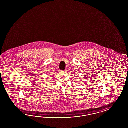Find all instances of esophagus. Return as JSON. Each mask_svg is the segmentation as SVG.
<instances>
[{
  "instance_id": "obj_1",
  "label": "esophagus",
  "mask_w": 128,
  "mask_h": 128,
  "mask_svg": "<svg viewBox=\"0 0 128 128\" xmlns=\"http://www.w3.org/2000/svg\"><path fill=\"white\" fill-rule=\"evenodd\" d=\"M66 72V70H64V71H61V73H65Z\"/></svg>"
}]
</instances>
